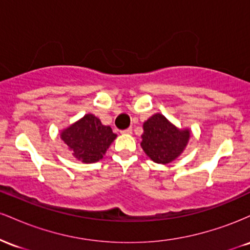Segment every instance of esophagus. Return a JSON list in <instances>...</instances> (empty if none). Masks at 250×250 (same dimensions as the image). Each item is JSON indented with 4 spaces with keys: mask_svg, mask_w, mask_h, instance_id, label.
<instances>
[{
    "mask_svg": "<svg viewBox=\"0 0 250 250\" xmlns=\"http://www.w3.org/2000/svg\"><path fill=\"white\" fill-rule=\"evenodd\" d=\"M122 133H123V134H131V133H133V129L128 128V129H125V130H123Z\"/></svg>",
    "mask_w": 250,
    "mask_h": 250,
    "instance_id": "1",
    "label": "esophagus"
}]
</instances>
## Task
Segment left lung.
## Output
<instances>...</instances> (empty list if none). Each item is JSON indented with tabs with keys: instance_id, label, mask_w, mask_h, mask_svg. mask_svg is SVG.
<instances>
[{
	"instance_id": "obj_1",
	"label": "left lung",
	"mask_w": 250,
	"mask_h": 250,
	"mask_svg": "<svg viewBox=\"0 0 250 250\" xmlns=\"http://www.w3.org/2000/svg\"><path fill=\"white\" fill-rule=\"evenodd\" d=\"M141 147L151 161L167 165L185 151L190 129L177 128L162 114L156 113L143 123Z\"/></svg>"
}]
</instances>
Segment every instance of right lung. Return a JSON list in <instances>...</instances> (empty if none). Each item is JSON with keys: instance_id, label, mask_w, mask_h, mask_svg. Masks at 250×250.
Returning <instances> with one entry per match:
<instances>
[{"instance_id": "1", "label": "right lung", "mask_w": 250, "mask_h": 250, "mask_svg": "<svg viewBox=\"0 0 250 250\" xmlns=\"http://www.w3.org/2000/svg\"><path fill=\"white\" fill-rule=\"evenodd\" d=\"M60 135L73 156L82 163L100 161L117 136L93 114H85Z\"/></svg>"}]
</instances>
